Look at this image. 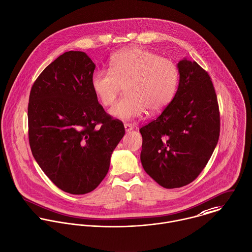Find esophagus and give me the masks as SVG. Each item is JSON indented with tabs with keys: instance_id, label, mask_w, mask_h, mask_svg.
<instances>
[{
	"instance_id": "34e87169",
	"label": "esophagus",
	"mask_w": 252,
	"mask_h": 252,
	"mask_svg": "<svg viewBox=\"0 0 252 252\" xmlns=\"http://www.w3.org/2000/svg\"><path fill=\"white\" fill-rule=\"evenodd\" d=\"M124 128H125L126 132H130V131L133 130V125L130 124V123H125L124 124Z\"/></svg>"
}]
</instances>
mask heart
Here are the masks:
<instances>
[{
	"label": "heart",
	"instance_id": "obj_1",
	"mask_svg": "<svg viewBox=\"0 0 252 252\" xmlns=\"http://www.w3.org/2000/svg\"><path fill=\"white\" fill-rule=\"evenodd\" d=\"M178 81L175 63L145 49L130 48L110 58L109 70L94 71L91 86L104 106L112 105L125 86L126 95L110 109V114L129 120L146 110L157 113L165 108L175 95Z\"/></svg>",
	"mask_w": 252,
	"mask_h": 252
}]
</instances>
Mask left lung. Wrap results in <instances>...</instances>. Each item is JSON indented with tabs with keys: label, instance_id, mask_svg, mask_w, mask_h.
Segmentation results:
<instances>
[{
	"label": "left lung",
	"instance_id": "obj_1",
	"mask_svg": "<svg viewBox=\"0 0 252 252\" xmlns=\"http://www.w3.org/2000/svg\"><path fill=\"white\" fill-rule=\"evenodd\" d=\"M180 80L171 102L140 129L141 161L161 187L191 183L205 167L219 140L220 113L208 73L195 62L178 63Z\"/></svg>",
	"mask_w": 252,
	"mask_h": 252
}]
</instances>
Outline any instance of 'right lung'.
I'll list each match as a JSON object with an SVG mask.
<instances>
[{
	"label": "right lung",
	"mask_w": 252,
	"mask_h": 252,
	"mask_svg": "<svg viewBox=\"0 0 252 252\" xmlns=\"http://www.w3.org/2000/svg\"><path fill=\"white\" fill-rule=\"evenodd\" d=\"M95 64L69 51L49 64L31 88L28 136L32 155L63 191L84 194L106 176L110 157L125 134L93 92Z\"/></svg>",
	"instance_id": "obj_1"
}]
</instances>
